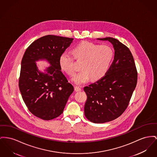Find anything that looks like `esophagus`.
Masks as SVG:
<instances>
[{"label": "esophagus", "mask_w": 157, "mask_h": 157, "mask_svg": "<svg viewBox=\"0 0 157 157\" xmlns=\"http://www.w3.org/2000/svg\"><path fill=\"white\" fill-rule=\"evenodd\" d=\"M75 91L76 92H79V91H81V88L78 87V86H75Z\"/></svg>", "instance_id": "34e87169"}]
</instances>
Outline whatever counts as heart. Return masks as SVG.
Wrapping results in <instances>:
<instances>
[{
    "label": "heart",
    "mask_w": 157,
    "mask_h": 157,
    "mask_svg": "<svg viewBox=\"0 0 157 157\" xmlns=\"http://www.w3.org/2000/svg\"><path fill=\"white\" fill-rule=\"evenodd\" d=\"M74 57L82 60L80 69L82 71L76 75L73 81L77 85L86 82L90 78L97 81L103 78L107 72L114 57V51L109 45H100L90 42H83L73 49ZM61 69L69 76H74L76 68L73 58L69 52H65L59 57Z\"/></svg>",
    "instance_id": "b5f03b06"
}]
</instances>
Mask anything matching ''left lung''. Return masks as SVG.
<instances>
[{
    "mask_svg": "<svg viewBox=\"0 0 157 157\" xmlns=\"http://www.w3.org/2000/svg\"><path fill=\"white\" fill-rule=\"evenodd\" d=\"M97 39L110 42L114 57L103 78L84 87L87 95L84 112L90 121L103 123L117 119L126 110L136 86L138 74L127 47L114 38Z\"/></svg>",
    "mask_w": 157,
    "mask_h": 157,
    "instance_id": "obj_1",
    "label": "left lung"
}]
</instances>
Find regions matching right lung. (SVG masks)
Here are the masks:
<instances>
[{"label":"right lung","instance_id":"add662e5","mask_svg":"<svg viewBox=\"0 0 157 157\" xmlns=\"http://www.w3.org/2000/svg\"><path fill=\"white\" fill-rule=\"evenodd\" d=\"M74 38L48 35L34 41L21 61L19 88L29 111L37 117L50 120L63 111L74 86L61 71L59 57ZM45 60L50 65L44 72L36 62Z\"/></svg>","mask_w":157,"mask_h":157}]
</instances>
